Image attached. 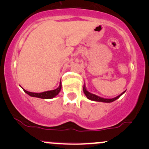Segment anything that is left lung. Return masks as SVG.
Returning <instances> with one entry per match:
<instances>
[{"instance_id":"obj_1","label":"left lung","mask_w":149,"mask_h":149,"mask_svg":"<svg viewBox=\"0 0 149 149\" xmlns=\"http://www.w3.org/2000/svg\"><path fill=\"white\" fill-rule=\"evenodd\" d=\"M83 92H84L85 96L88 97V99L90 100H92V101H95V102H106V103H110V102H114V101L117 100V99H118L121 96V95H123V94L125 92H123L122 94H120V95H118V97H115V98H113V99H104V98H102V97H100L99 96H97V95H94V94H92L90 93V92H89L88 90H86V88H85V85L84 87H83Z\"/></svg>"}]
</instances>
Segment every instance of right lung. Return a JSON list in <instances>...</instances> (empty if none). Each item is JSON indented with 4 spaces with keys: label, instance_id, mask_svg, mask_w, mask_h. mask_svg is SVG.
<instances>
[{
    "label": "right lung",
    "instance_id": "1",
    "mask_svg": "<svg viewBox=\"0 0 149 149\" xmlns=\"http://www.w3.org/2000/svg\"><path fill=\"white\" fill-rule=\"evenodd\" d=\"M61 88V84L60 82V84H59V88H57L55 90H49V91H46V92H40V93H35V92H28L26 90H25L24 89H23L24 91L27 95H29L31 97H38V98H41V99H52L53 97H54L56 95H57L59 94V92H60Z\"/></svg>",
    "mask_w": 149,
    "mask_h": 149
}]
</instances>
